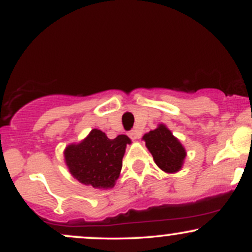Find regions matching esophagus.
<instances>
[{"instance_id":"esophagus-1","label":"esophagus","mask_w":252,"mask_h":252,"mask_svg":"<svg viewBox=\"0 0 252 252\" xmlns=\"http://www.w3.org/2000/svg\"><path fill=\"white\" fill-rule=\"evenodd\" d=\"M129 137L131 138V140H137V138H140L141 137L140 130L132 129L131 131H129Z\"/></svg>"}]
</instances>
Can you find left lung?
I'll return each mask as SVG.
<instances>
[{
  "instance_id": "1",
  "label": "left lung",
  "mask_w": 252,
  "mask_h": 252,
  "mask_svg": "<svg viewBox=\"0 0 252 252\" xmlns=\"http://www.w3.org/2000/svg\"><path fill=\"white\" fill-rule=\"evenodd\" d=\"M147 148L152 153L155 163L167 173L180 170L186 150L166 126H158L143 136Z\"/></svg>"
}]
</instances>
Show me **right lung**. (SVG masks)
I'll list each match as a JSON object with an SVG mask.
<instances>
[{
	"instance_id": "right-lung-1",
	"label": "right lung",
	"mask_w": 252,
	"mask_h": 252,
	"mask_svg": "<svg viewBox=\"0 0 252 252\" xmlns=\"http://www.w3.org/2000/svg\"><path fill=\"white\" fill-rule=\"evenodd\" d=\"M130 138L118 135L110 140L105 132L94 129L79 144L65 150V160L71 174L84 185L109 189L115 185L122 169V158Z\"/></svg>"
}]
</instances>
